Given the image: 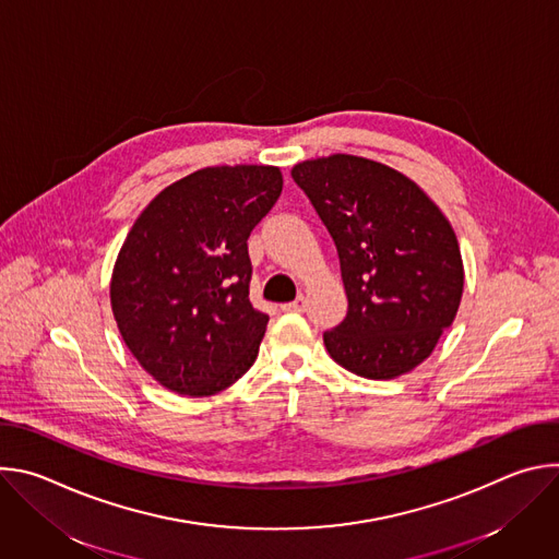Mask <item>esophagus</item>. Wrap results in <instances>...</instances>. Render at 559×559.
<instances>
[{"instance_id":"obj_1","label":"esophagus","mask_w":559,"mask_h":559,"mask_svg":"<svg viewBox=\"0 0 559 559\" xmlns=\"http://www.w3.org/2000/svg\"><path fill=\"white\" fill-rule=\"evenodd\" d=\"M305 307H307V298H305L302 294H300L294 302H285V305H281V309H283V311H298V313H300V311H305Z\"/></svg>"}]
</instances>
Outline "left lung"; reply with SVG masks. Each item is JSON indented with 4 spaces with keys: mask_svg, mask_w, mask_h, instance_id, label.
I'll list each match as a JSON object with an SVG mask.
<instances>
[{
    "mask_svg": "<svg viewBox=\"0 0 559 559\" xmlns=\"http://www.w3.org/2000/svg\"><path fill=\"white\" fill-rule=\"evenodd\" d=\"M292 179L341 261L349 307L323 334L330 356L371 380L412 371L460 307L464 270L453 227L412 179L362 156L302 162Z\"/></svg>",
    "mask_w": 559,
    "mask_h": 559,
    "instance_id": "obj_1",
    "label": "left lung"
}]
</instances>
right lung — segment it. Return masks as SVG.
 I'll list each match as a JSON object with an SVG mask.
<instances>
[{"label": "right lung", "instance_id": "right-lung-1", "mask_svg": "<svg viewBox=\"0 0 559 559\" xmlns=\"http://www.w3.org/2000/svg\"><path fill=\"white\" fill-rule=\"evenodd\" d=\"M281 190L272 166L203 168L134 221L110 302L128 349L166 389L214 395L254 365L270 316L250 302L248 238Z\"/></svg>", "mask_w": 559, "mask_h": 559}]
</instances>
